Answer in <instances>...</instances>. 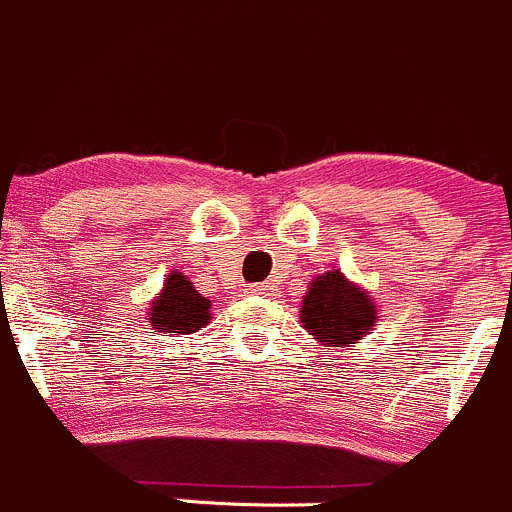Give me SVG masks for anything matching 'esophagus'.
<instances>
[{
	"instance_id": "34e87169",
	"label": "esophagus",
	"mask_w": 512,
	"mask_h": 512,
	"mask_svg": "<svg viewBox=\"0 0 512 512\" xmlns=\"http://www.w3.org/2000/svg\"><path fill=\"white\" fill-rule=\"evenodd\" d=\"M268 291H271L268 283H254V286L246 288V293H251V296H268Z\"/></svg>"
}]
</instances>
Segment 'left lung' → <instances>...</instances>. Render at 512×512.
<instances>
[{
    "instance_id": "obj_1",
    "label": "left lung",
    "mask_w": 512,
    "mask_h": 512,
    "mask_svg": "<svg viewBox=\"0 0 512 512\" xmlns=\"http://www.w3.org/2000/svg\"><path fill=\"white\" fill-rule=\"evenodd\" d=\"M378 321L376 303L338 268L316 276L303 296L301 323L323 346L358 343Z\"/></svg>"
}]
</instances>
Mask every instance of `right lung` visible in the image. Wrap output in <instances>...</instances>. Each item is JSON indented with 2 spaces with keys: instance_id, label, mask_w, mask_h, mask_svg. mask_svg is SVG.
<instances>
[{
  "instance_id": "add662e5",
  "label": "right lung",
  "mask_w": 512,
  "mask_h": 512,
  "mask_svg": "<svg viewBox=\"0 0 512 512\" xmlns=\"http://www.w3.org/2000/svg\"><path fill=\"white\" fill-rule=\"evenodd\" d=\"M211 321V301L201 296L184 273L174 271L166 276L164 288L156 293L149 308V323L159 333L189 336L201 331Z\"/></svg>"
}]
</instances>
